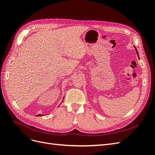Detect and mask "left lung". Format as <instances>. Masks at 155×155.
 <instances>
[{
    "label": "left lung",
    "instance_id": "8db88e82",
    "mask_svg": "<svg viewBox=\"0 0 155 155\" xmlns=\"http://www.w3.org/2000/svg\"><path fill=\"white\" fill-rule=\"evenodd\" d=\"M134 48H135V49H136V51H137V55H138V58H139V55H138V51L137 50V48L134 47Z\"/></svg>",
    "mask_w": 155,
    "mask_h": 155
}]
</instances>
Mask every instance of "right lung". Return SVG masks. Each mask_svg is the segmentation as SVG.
Returning a JSON list of instances; mask_svg holds the SVG:
<instances>
[{
  "mask_svg": "<svg viewBox=\"0 0 155 155\" xmlns=\"http://www.w3.org/2000/svg\"><path fill=\"white\" fill-rule=\"evenodd\" d=\"M63 99H64V98H63ZM62 101H63V100H62ZM37 116H39V117H41V116H44V114H37Z\"/></svg>",
  "mask_w": 155,
  "mask_h": 155,
  "instance_id": "right-lung-1",
  "label": "right lung"
}]
</instances>
